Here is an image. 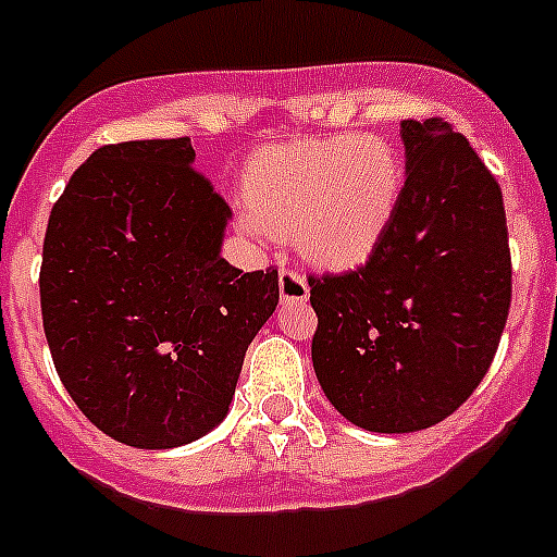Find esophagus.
Instances as JSON below:
<instances>
[{
  "instance_id": "obj_1",
  "label": "esophagus",
  "mask_w": 557,
  "mask_h": 557,
  "mask_svg": "<svg viewBox=\"0 0 557 557\" xmlns=\"http://www.w3.org/2000/svg\"><path fill=\"white\" fill-rule=\"evenodd\" d=\"M278 298H282V304H304L309 298V284H306L304 275L282 270L278 273Z\"/></svg>"
}]
</instances>
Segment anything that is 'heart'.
<instances>
[{
  "mask_svg": "<svg viewBox=\"0 0 557 557\" xmlns=\"http://www.w3.org/2000/svg\"><path fill=\"white\" fill-rule=\"evenodd\" d=\"M400 151L372 132L262 149L245 171V232L293 234L320 268H354L384 239L403 198Z\"/></svg>",
  "mask_w": 557,
  "mask_h": 557,
  "instance_id": "heart-1",
  "label": "heart"
}]
</instances>
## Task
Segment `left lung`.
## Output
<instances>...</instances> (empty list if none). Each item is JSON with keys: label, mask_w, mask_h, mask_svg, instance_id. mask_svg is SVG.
<instances>
[{"label": "left lung", "mask_w": 557, "mask_h": 557, "mask_svg": "<svg viewBox=\"0 0 557 557\" xmlns=\"http://www.w3.org/2000/svg\"><path fill=\"white\" fill-rule=\"evenodd\" d=\"M406 185L359 270L309 278L312 361L342 417L414 433L450 417L483 381L511 306L503 193L442 119L403 121Z\"/></svg>", "instance_id": "left-lung-1"}]
</instances>
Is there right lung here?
I'll return each mask as SVG.
<instances>
[{"instance_id":"1","label":"right lung","mask_w":557,"mask_h":557,"mask_svg":"<svg viewBox=\"0 0 557 557\" xmlns=\"http://www.w3.org/2000/svg\"><path fill=\"white\" fill-rule=\"evenodd\" d=\"M190 137L104 146L54 203L40 312L71 400L140 450L190 445L228 414L278 273L221 257L228 203L193 171Z\"/></svg>"}]
</instances>
